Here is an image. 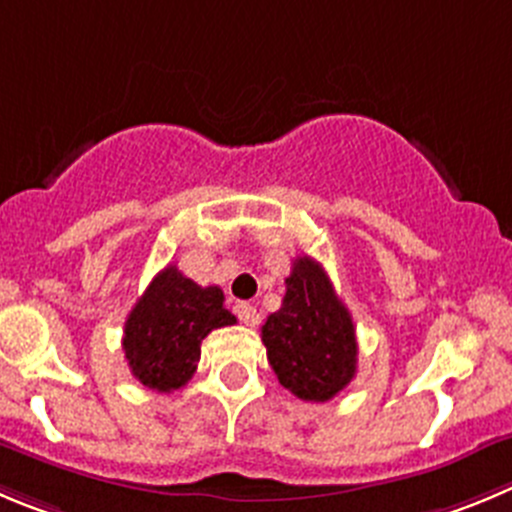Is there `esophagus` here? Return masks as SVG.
Segmentation results:
<instances>
[{
    "label": "esophagus",
    "instance_id": "esophagus-1",
    "mask_svg": "<svg viewBox=\"0 0 512 512\" xmlns=\"http://www.w3.org/2000/svg\"><path fill=\"white\" fill-rule=\"evenodd\" d=\"M234 313H237V318H240L245 326H257V323H260V313H257L255 305L250 303H237L234 305Z\"/></svg>",
    "mask_w": 512,
    "mask_h": 512
}]
</instances>
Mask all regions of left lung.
<instances>
[{
	"mask_svg": "<svg viewBox=\"0 0 512 512\" xmlns=\"http://www.w3.org/2000/svg\"><path fill=\"white\" fill-rule=\"evenodd\" d=\"M267 361L278 381L303 401H328L356 376L353 318L313 257H295L283 308L262 326Z\"/></svg>",
	"mask_w": 512,
	"mask_h": 512,
	"instance_id": "8db88e82",
	"label": "left lung"
}]
</instances>
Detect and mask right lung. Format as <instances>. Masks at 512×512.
<instances>
[{"instance_id":"1","label":"right lung","mask_w":512,"mask_h":512,"mask_svg":"<svg viewBox=\"0 0 512 512\" xmlns=\"http://www.w3.org/2000/svg\"><path fill=\"white\" fill-rule=\"evenodd\" d=\"M232 323L237 318L224 308L217 285L202 288L176 265L164 267L128 313L123 328L128 369L161 394L181 389L197 371L204 338Z\"/></svg>"}]
</instances>
